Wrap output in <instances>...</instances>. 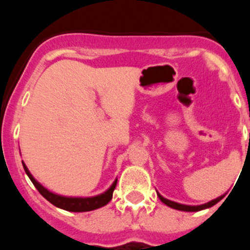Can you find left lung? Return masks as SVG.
I'll return each mask as SVG.
<instances>
[{
  "mask_svg": "<svg viewBox=\"0 0 250 250\" xmlns=\"http://www.w3.org/2000/svg\"><path fill=\"white\" fill-rule=\"evenodd\" d=\"M158 196H159V199L164 203L165 205H167V207H170V208H173V209H178V210H183V211H199V210H203V209H207V208L213 207V205H215L216 203H219L220 200L224 198V195H222V196H219V198H216V199L211 200V202L207 203V204L196 205V207H193V205H183V204H179V203L171 202V200H167V199H165V198H163L160 194H158Z\"/></svg>",
  "mask_w": 250,
  "mask_h": 250,
  "instance_id": "8db88e82",
  "label": "left lung"
}]
</instances>
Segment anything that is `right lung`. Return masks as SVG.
<instances>
[{
  "mask_svg": "<svg viewBox=\"0 0 250 250\" xmlns=\"http://www.w3.org/2000/svg\"><path fill=\"white\" fill-rule=\"evenodd\" d=\"M22 165H23V169H25L26 174L28 175L30 180L32 182V184L36 187V189L39 190V193L45 198L46 200L54 204L55 207L61 208V209H65L68 211H90L95 210V209H99V208L104 207L107 203L111 200L112 193H114V189L116 187V183H118V179L112 183L111 187L105 191V193L100 194V195L91 196V198H70V196H61L57 195V194L51 193L48 191L46 188H43L40 183L36 182V179L31 175V173L28 171L27 167L25 165V163L22 161Z\"/></svg>",
  "mask_w": 250,
  "mask_h": 250,
  "instance_id": "obj_1",
  "label": "right lung"
}]
</instances>
